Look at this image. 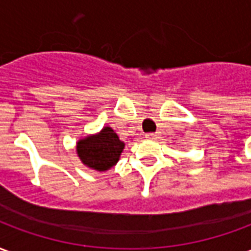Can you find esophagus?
Returning a JSON list of instances; mask_svg holds the SVG:
<instances>
[{
    "label": "esophagus",
    "mask_w": 251,
    "mask_h": 251,
    "mask_svg": "<svg viewBox=\"0 0 251 251\" xmlns=\"http://www.w3.org/2000/svg\"><path fill=\"white\" fill-rule=\"evenodd\" d=\"M160 134L158 133H148L147 134V138L148 140H157Z\"/></svg>",
    "instance_id": "1"
}]
</instances>
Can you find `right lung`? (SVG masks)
<instances>
[{"label":"right lung","instance_id":"add662e5","mask_svg":"<svg viewBox=\"0 0 251 251\" xmlns=\"http://www.w3.org/2000/svg\"><path fill=\"white\" fill-rule=\"evenodd\" d=\"M125 142L110 126H104L95 134H88L76 142V154L87 168L106 172L120 161Z\"/></svg>","mask_w":251,"mask_h":251}]
</instances>
